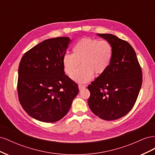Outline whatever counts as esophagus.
<instances>
[{"label": "esophagus", "instance_id": "1", "mask_svg": "<svg viewBox=\"0 0 155 155\" xmlns=\"http://www.w3.org/2000/svg\"><path fill=\"white\" fill-rule=\"evenodd\" d=\"M78 87H79V91H81V90H83L84 88H85V85H78Z\"/></svg>", "mask_w": 155, "mask_h": 155}]
</instances>
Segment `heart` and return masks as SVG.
Wrapping results in <instances>:
<instances>
[{
    "label": "heart",
    "mask_w": 155,
    "mask_h": 155,
    "mask_svg": "<svg viewBox=\"0 0 155 155\" xmlns=\"http://www.w3.org/2000/svg\"><path fill=\"white\" fill-rule=\"evenodd\" d=\"M73 54H65L63 58L64 70L71 75L80 64L81 66L72 75L74 81L85 83L94 74H101L109 67L112 58V47L107 41L84 38L75 44Z\"/></svg>",
    "instance_id": "heart-1"
}]
</instances>
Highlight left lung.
I'll return each instance as SVG.
<instances>
[{
	"label": "left lung",
	"mask_w": 155,
	"mask_h": 155,
	"mask_svg": "<svg viewBox=\"0 0 155 155\" xmlns=\"http://www.w3.org/2000/svg\"><path fill=\"white\" fill-rule=\"evenodd\" d=\"M97 35L110 43L112 58L106 71L88 86V104L99 118L114 120L126 115L135 104L142 87V68L128 42L110 34Z\"/></svg>",
	"instance_id": "1"
}]
</instances>
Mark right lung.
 I'll use <instances>...</instances> for the list:
<instances>
[{"label":"right lung","instance_id":"obj_1","mask_svg":"<svg viewBox=\"0 0 155 155\" xmlns=\"http://www.w3.org/2000/svg\"><path fill=\"white\" fill-rule=\"evenodd\" d=\"M71 40L46 39L26 52L18 67L17 92L20 104L34 119L55 122L67 114L79 92L78 86L64 74L63 63Z\"/></svg>","mask_w":155,"mask_h":155}]
</instances>
